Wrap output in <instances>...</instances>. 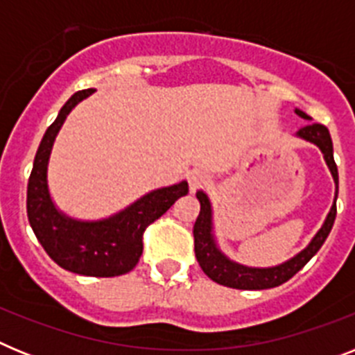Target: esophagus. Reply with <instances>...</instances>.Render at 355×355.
<instances>
[{"instance_id": "obj_1", "label": "esophagus", "mask_w": 355, "mask_h": 355, "mask_svg": "<svg viewBox=\"0 0 355 355\" xmlns=\"http://www.w3.org/2000/svg\"><path fill=\"white\" fill-rule=\"evenodd\" d=\"M208 183H209V174L206 171L197 168V171H192L190 174H188V184H190V190H192V192L206 187Z\"/></svg>"}]
</instances>
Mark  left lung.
<instances>
[{
    "instance_id": "left-lung-1",
    "label": "left lung",
    "mask_w": 355,
    "mask_h": 355,
    "mask_svg": "<svg viewBox=\"0 0 355 355\" xmlns=\"http://www.w3.org/2000/svg\"><path fill=\"white\" fill-rule=\"evenodd\" d=\"M295 114L299 117L309 121V115L304 114L302 110H295ZM299 139L307 140V142L318 146V149L324 153L325 163H327L329 171H331L334 183H336V197H334V205L325 218L324 225L320 227L318 233L315 234L309 245L304 250H300L297 256H293L288 261L281 263L277 266L270 268H252V266L240 265L220 252L216 247L215 236H213V215H211V202L208 196L202 190L197 192V199L200 202V211L197 216L196 225H193V243H196V258L199 261L200 268L208 275L211 281L222 284V286L236 288V290H266V288H275L279 284L286 283L293 277L297 272L306 265L309 259L324 245L331 233L334 218H336V199H338V167L332 155V140L329 130L324 124H315V122H307L306 126L297 131Z\"/></svg>"
}]
</instances>
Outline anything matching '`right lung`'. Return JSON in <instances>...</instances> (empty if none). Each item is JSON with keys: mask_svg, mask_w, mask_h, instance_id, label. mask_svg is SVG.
I'll use <instances>...</instances> for the list:
<instances>
[{"mask_svg": "<svg viewBox=\"0 0 355 355\" xmlns=\"http://www.w3.org/2000/svg\"><path fill=\"white\" fill-rule=\"evenodd\" d=\"M94 89L80 90L62 106L37 149L28 180L26 211L31 229L49 258L62 268L90 277H115L133 270L142 256L144 231L175 200L188 193V183L158 188L126 209L103 220H76L58 211L48 188V163L53 142L69 112Z\"/></svg>", "mask_w": 355, "mask_h": 355, "instance_id": "obj_1", "label": "right lung"}]
</instances>
